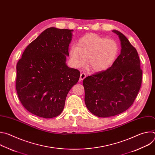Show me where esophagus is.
<instances>
[{
  "mask_svg": "<svg viewBox=\"0 0 155 155\" xmlns=\"http://www.w3.org/2000/svg\"><path fill=\"white\" fill-rule=\"evenodd\" d=\"M86 75L84 74V73H81L80 74V80H84L85 78H86Z\"/></svg>",
  "mask_w": 155,
  "mask_h": 155,
  "instance_id": "obj_1",
  "label": "esophagus"
}]
</instances>
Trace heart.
<instances>
[{
    "mask_svg": "<svg viewBox=\"0 0 155 155\" xmlns=\"http://www.w3.org/2000/svg\"><path fill=\"white\" fill-rule=\"evenodd\" d=\"M116 40L96 34H87L81 37L77 47H72L69 55L73 66L79 69L86 65L93 72H101L109 69L119 54Z\"/></svg>",
    "mask_w": 155,
    "mask_h": 155,
    "instance_id": "b5f03b06",
    "label": "heart"
}]
</instances>
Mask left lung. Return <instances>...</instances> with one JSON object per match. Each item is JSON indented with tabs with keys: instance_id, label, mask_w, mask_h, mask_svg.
Masks as SVG:
<instances>
[{
	"instance_id": "obj_1",
	"label": "left lung",
	"mask_w": 155,
	"mask_h": 155,
	"mask_svg": "<svg viewBox=\"0 0 155 155\" xmlns=\"http://www.w3.org/2000/svg\"><path fill=\"white\" fill-rule=\"evenodd\" d=\"M121 41V53L107 70L83 81L84 102L93 115L113 117L127 110L140 90L142 71L136 49L120 32L114 30Z\"/></svg>"
}]
</instances>
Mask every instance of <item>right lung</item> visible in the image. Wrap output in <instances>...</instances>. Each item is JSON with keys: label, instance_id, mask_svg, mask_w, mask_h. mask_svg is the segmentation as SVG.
<instances>
[{"label": "right lung", "instance_id": "add662e5", "mask_svg": "<svg viewBox=\"0 0 155 155\" xmlns=\"http://www.w3.org/2000/svg\"><path fill=\"white\" fill-rule=\"evenodd\" d=\"M72 32L47 29L26 47L17 63L19 99L35 115L51 118L60 115L68 93L79 80L80 72L66 64Z\"/></svg>", "mask_w": 155, "mask_h": 155}]
</instances>
